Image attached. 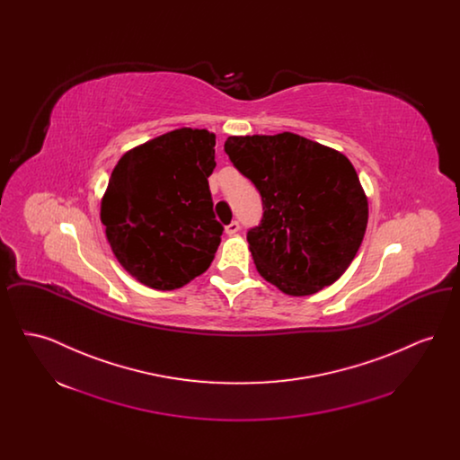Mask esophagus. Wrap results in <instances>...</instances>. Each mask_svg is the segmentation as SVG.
I'll list each match as a JSON object with an SVG mask.
<instances>
[{"instance_id": "34e87169", "label": "esophagus", "mask_w": 460, "mask_h": 460, "mask_svg": "<svg viewBox=\"0 0 460 460\" xmlns=\"http://www.w3.org/2000/svg\"><path fill=\"white\" fill-rule=\"evenodd\" d=\"M224 231H226V234H227V236L236 234V233L240 231V222H238V220H233L229 226H226V229H224Z\"/></svg>"}]
</instances>
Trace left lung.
I'll use <instances>...</instances> for the list:
<instances>
[{
	"mask_svg": "<svg viewBox=\"0 0 460 460\" xmlns=\"http://www.w3.org/2000/svg\"><path fill=\"white\" fill-rule=\"evenodd\" d=\"M224 150L262 197V222L246 240L263 279L291 296L340 279L369 219L350 160L293 132L229 136Z\"/></svg>",
	"mask_w": 460,
	"mask_h": 460,
	"instance_id": "8db88e82",
	"label": "left lung"
}]
</instances>
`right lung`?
Masks as SVG:
<instances>
[{
  "mask_svg": "<svg viewBox=\"0 0 460 460\" xmlns=\"http://www.w3.org/2000/svg\"><path fill=\"white\" fill-rule=\"evenodd\" d=\"M216 134L181 128L120 156L102 198L110 248L134 279L171 291L201 276L219 248L208 175Z\"/></svg>",
  "mask_w": 460,
  "mask_h": 460,
  "instance_id": "add662e5",
  "label": "right lung"
}]
</instances>
